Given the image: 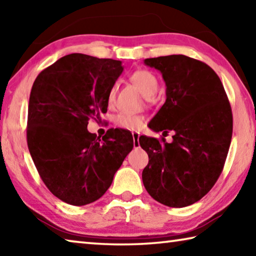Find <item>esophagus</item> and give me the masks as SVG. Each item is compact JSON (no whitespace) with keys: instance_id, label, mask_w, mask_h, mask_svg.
Returning <instances> with one entry per match:
<instances>
[{"instance_id":"esophagus-1","label":"esophagus","mask_w":256,"mask_h":256,"mask_svg":"<svg viewBox=\"0 0 256 256\" xmlns=\"http://www.w3.org/2000/svg\"><path fill=\"white\" fill-rule=\"evenodd\" d=\"M132 136H133V146H134V148H138V146H140V144H138V136H140V133H138V132H132Z\"/></svg>"}]
</instances>
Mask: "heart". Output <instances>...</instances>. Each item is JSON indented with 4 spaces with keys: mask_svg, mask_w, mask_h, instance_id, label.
Segmentation results:
<instances>
[{
    "mask_svg": "<svg viewBox=\"0 0 256 256\" xmlns=\"http://www.w3.org/2000/svg\"><path fill=\"white\" fill-rule=\"evenodd\" d=\"M130 79L136 84L138 90L144 94L146 98H151L158 90V80L154 73L146 70H138L133 72ZM116 99V86H112L110 89L107 96V102L110 106L115 104ZM116 124L120 128L128 130V131H136L140 130L144 124V118L142 115L130 114V112H120L116 118Z\"/></svg>",
    "mask_w": 256,
    "mask_h": 256,
    "instance_id": "heart-1",
    "label": "heart"
}]
</instances>
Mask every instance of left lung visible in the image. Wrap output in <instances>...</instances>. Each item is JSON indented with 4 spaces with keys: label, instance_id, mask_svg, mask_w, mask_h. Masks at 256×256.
<instances>
[{
    "label": "left lung",
    "instance_id": "left-lung-1",
    "mask_svg": "<svg viewBox=\"0 0 256 256\" xmlns=\"http://www.w3.org/2000/svg\"><path fill=\"white\" fill-rule=\"evenodd\" d=\"M162 72L166 102L149 123L156 132H174L172 142L142 136L149 162L142 180L167 206L193 204L214 188L224 170L232 136V112L219 76L208 64L185 55L146 58Z\"/></svg>",
    "mask_w": 256,
    "mask_h": 256
}]
</instances>
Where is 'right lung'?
<instances>
[{
	"instance_id": "add662e5",
	"label": "right lung",
	"mask_w": 256,
	"mask_h": 256,
	"mask_svg": "<svg viewBox=\"0 0 256 256\" xmlns=\"http://www.w3.org/2000/svg\"><path fill=\"white\" fill-rule=\"evenodd\" d=\"M120 60L73 53L42 70L30 92L27 144L40 178L68 204L86 206L105 194L133 149L132 134L90 133V118L107 112Z\"/></svg>"
}]
</instances>
